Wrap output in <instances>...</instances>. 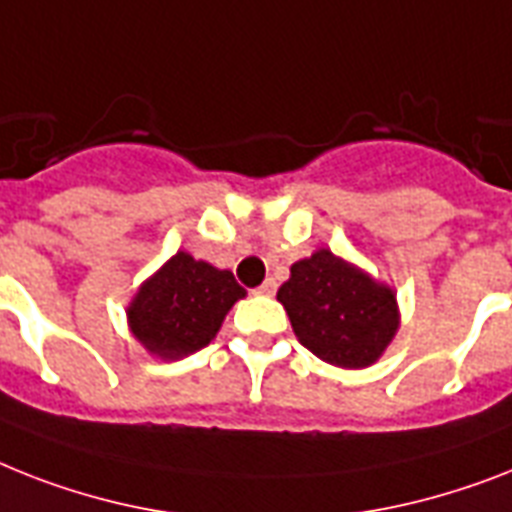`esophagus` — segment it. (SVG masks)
I'll return each mask as SVG.
<instances>
[{
    "mask_svg": "<svg viewBox=\"0 0 512 512\" xmlns=\"http://www.w3.org/2000/svg\"><path fill=\"white\" fill-rule=\"evenodd\" d=\"M257 294H265V297H273V294H276V281H273V278H265L263 284L257 286Z\"/></svg>",
    "mask_w": 512,
    "mask_h": 512,
    "instance_id": "34e87169",
    "label": "esophagus"
}]
</instances>
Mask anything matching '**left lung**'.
Returning <instances> with one entry per match:
<instances>
[{"instance_id":"obj_1","label":"left lung","mask_w":512,"mask_h":512,"mask_svg":"<svg viewBox=\"0 0 512 512\" xmlns=\"http://www.w3.org/2000/svg\"><path fill=\"white\" fill-rule=\"evenodd\" d=\"M299 344L339 368H368L400 328L397 294L365 270L318 249L278 289Z\"/></svg>"}]
</instances>
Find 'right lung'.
<instances>
[{
	"label": "right lung",
	"instance_id": "1",
	"mask_svg": "<svg viewBox=\"0 0 512 512\" xmlns=\"http://www.w3.org/2000/svg\"><path fill=\"white\" fill-rule=\"evenodd\" d=\"M231 270L176 252L128 305L131 334L162 360H178L213 342L234 302L244 297Z\"/></svg>",
	"mask_w": 512,
	"mask_h": 512
}]
</instances>
